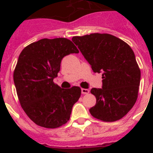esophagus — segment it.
Instances as JSON below:
<instances>
[{
    "instance_id": "1",
    "label": "esophagus",
    "mask_w": 153,
    "mask_h": 153,
    "mask_svg": "<svg viewBox=\"0 0 153 153\" xmlns=\"http://www.w3.org/2000/svg\"><path fill=\"white\" fill-rule=\"evenodd\" d=\"M81 91L82 94H89V92H90V91H89L88 89H84V88H82Z\"/></svg>"
}]
</instances>
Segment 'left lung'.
I'll return each instance as SVG.
<instances>
[{
  "label": "left lung",
  "mask_w": 153,
  "mask_h": 153,
  "mask_svg": "<svg viewBox=\"0 0 153 153\" xmlns=\"http://www.w3.org/2000/svg\"><path fill=\"white\" fill-rule=\"evenodd\" d=\"M84 58L95 73H102V88H92L96 104L90 109L94 117L112 122L128 114L137 99L140 70L128 44L106 33L74 36Z\"/></svg>",
  "instance_id": "8db88e82"
}]
</instances>
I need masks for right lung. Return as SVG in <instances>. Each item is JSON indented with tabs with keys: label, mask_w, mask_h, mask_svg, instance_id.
Wrapping results in <instances>:
<instances>
[{
	"label": "right lung",
	"mask_w": 153,
	"mask_h": 153,
	"mask_svg": "<svg viewBox=\"0 0 153 153\" xmlns=\"http://www.w3.org/2000/svg\"><path fill=\"white\" fill-rule=\"evenodd\" d=\"M79 53L66 38L42 39L23 49L13 73L20 105L37 126L55 128L69 121L81 95L79 86L62 89L53 82L62 58Z\"/></svg>",
	"instance_id": "right-lung-1"
}]
</instances>
